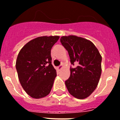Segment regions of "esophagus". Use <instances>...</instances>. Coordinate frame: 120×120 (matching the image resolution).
Masks as SVG:
<instances>
[{"instance_id":"1","label":"esophagus","mask_w":120,"mask_h":120,"mask_svg":"<svg viewBox=\"0 0 120 120\" xmlns=\"http://www.w3.org/2000/svg\"><path fill=\"white\" fill-rule=\"evenodd\" d=\"M62 68H63V65H60V66H59V67H58V70H62Z\"/></svg>"}]
</instances>
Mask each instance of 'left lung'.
Returning <instances> with one entry per match:
<instances>
[{
    "instance_id": "1",
    "label": "left lung",
    "mask_w": 120,
    "mask_h": 120,
    "mask_svg": "<svg viewBox=\"0 0 120 120\" xmlns=\"http://www.w3.org/2000/svg\"><path fill=\"white\" fill-rule=\"evenodd\" d=\"M60 42L68 51L70 62L76 64L70 68V76L65 81L69 93L84 99L94 92L102 73V57L92 42L85 38L70 35L61 37Z\"/></svg>"
}]
</instances>
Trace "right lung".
<instances>
[{"instance_id": "right-lung-1", "label": "right lung", "mask_w": 120, "mask_h": 120, "mask_svg": "<svg viewBox=\"0 0 120 120\" xmlns=\"http://www.w3.org/2000/svg\"><path fill=\"white\" fill-rule=\"evenodd\" d=\"M58 36L38 37L22 47L16 58L18 79L25 92L34 99H41L49 94L57 76L52 65V47Z\"/></svg>"}]
</instances>
